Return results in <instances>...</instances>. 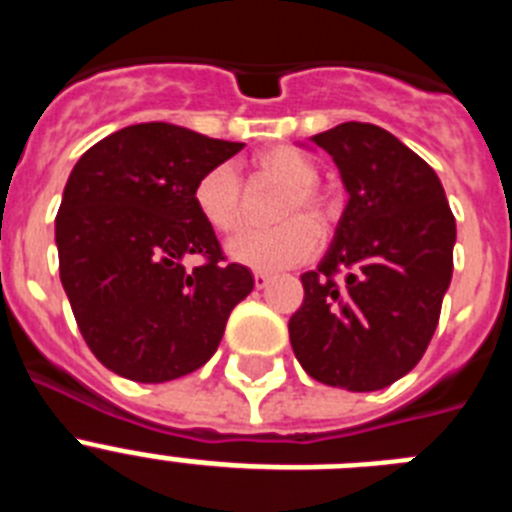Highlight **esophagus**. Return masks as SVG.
<instances>
[{
    "label": "esophagus",
    "instance_id": "34e87169",
    "mask_svg": "<svg viewBox=\"0 0 512 512\" xmlns=\"http://www.w3.org/2000/svg\"><path fill=\"white\" fill-rule=\"evenodd\" d=\"M269 282L271 277L266 274V271H253V284H256V289H264Z\"/></svg>",
    "mask_w": 512,
    "mask_h": 512
}]
</instances>
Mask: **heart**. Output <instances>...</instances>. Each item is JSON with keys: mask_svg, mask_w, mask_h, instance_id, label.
Segmentation results:
<instances>
[{"mask_svg": "<svg viewBox=\"0 0 512 512\" xmlns=\"http://www.w3.org/2000/svg\"><path fill=\"white\" fill-rule=\"evenodd\" d=\"M253 174L287 184L279 200L277 217L279 220L289 217V220L269 230H243L230 238L225 251L235 264L251 266V269L277 271L302 264L318 251L320 230L310 217L296 215L292 218L291 215L300 210L318 215L323 207L315 189L318 166L295 148H274L253 158ZM194 207L217 233H230L241 225V179L233 166L217 164L200 176V182L194 184Z\"/></svg>", "mask_w": 512, "mask_h": 512, "instance_id": "b5f03b06", "label": "heart"}]
</instances>
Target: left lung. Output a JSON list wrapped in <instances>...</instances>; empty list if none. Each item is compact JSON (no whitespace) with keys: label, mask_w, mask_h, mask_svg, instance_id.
<instances>
[{"label":"left lung","mask_w":512,"mask_h":512,"mask_svg":"<svg viewBox=\"0 0 512 512\" xmlns=\"http://www.w3.org/2000/svg\"><path fill=\"white\" fill-rule=\"evenodd\" d=\"M312 143L338 166L348 202L318 269L302 274L289 341L312 379L382 390L431 343L454 271L456 220L436 171L384 128L341 122Z\"/></svg>","instance_id":"8db88e82"}]
</instances>
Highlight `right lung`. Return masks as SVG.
I'll list each match as a JSON object with an SVG mask.
<instances>
[{
  "label": "right lung",
  "mask_w": 512,
  "mask_h": 512,
  "mask_svg": "<svg viewBox=\"0 0 512 512\" xmlns=\"http://www.w3.org/2000/svg\"><path fill=\"white\" fill-rule=\"evenodd\" d=\"M241 148L140 122L94 143L71 169L56 215L61 284L110 372L158 384L200 369L251 295L253 274L223 264L215 230L194 207L200 176ZM187 255L208 261L189 272Z\"/></svg>",
  "instance_id": "right-lung-1"
}]
</instances>
